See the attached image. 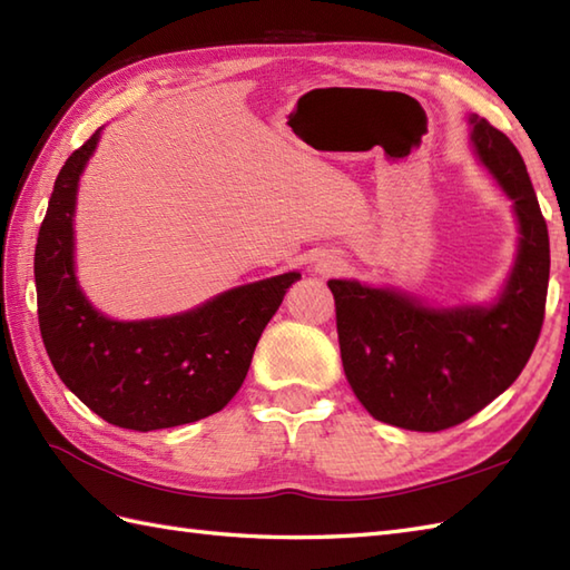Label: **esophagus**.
I'll list each match as a JSON object with an SVG mask.
<instances>
[{
    "label": "esophagus",
    "instance_id": "esophagus-1",
    "mask_svg": "<svg viewBox=\"0 0 570 570\" xmlns=\"http://www.w3.org/2000/svg\"><path fill=\"white\" fill-rule=\"evenodd\" d=\"M341 269H343V262L337 259V257H331V254H321V257L316 259V264H313V272L323 274V276L337 274Z\"/></svg>",
    "mask_w": 570,
    "mask_h": 570
}]
</instances>
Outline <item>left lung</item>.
<instances>
[{"mask_svg": "<svg viewBox=\"0 0 570 570\" xmlns=\"http://www.w3.org/2000/svg\"><path fill=\"white\" fill-rule=\"evenodd\" d=\"M470 149L517 220V254L485 304H431L396 286L331 278L345 377L370 414L409 431L458 426L510 386L539 341L549 229L524 159L500 129L468 117Z\"/></svg>", "mask_w": 570, "mask_h": 570, "instance_id": "left-lung-1", "label": "left lung"}]
</instances>
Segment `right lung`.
<instances>
[{
	"label": "right lung",
	"mask_w": 570,
	"mask_h": 570,
	"mask_svg": "<svg viewBox=\"0 0 570 570\" xmlns=\"http://www.w3.org/2000/svg\"><path fill=\"white\" fill-rule=\"evenodd\" d=\"M102 129L60 168L36 239L41 337L58 377L107 423L141 433L184 426L237 394L262 331L301 272L227 288L171 316H105L76 272L78 186Z\"/></svg>",
	"instance_id": "obj_1"
}]
</instances>
